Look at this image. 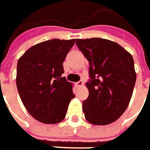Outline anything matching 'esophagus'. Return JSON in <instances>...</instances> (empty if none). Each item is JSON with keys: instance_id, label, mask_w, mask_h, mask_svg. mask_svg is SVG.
Returning <instances> with one entry per match:
<instances>
[{"instance_id": "1", "label": "esophagus", "mask_w": 150, "mask_h": 150, "mask_svg": "<svg viewBox=\"0 0 150 150\" xmlns=\"http://www.w3.org/2000/svg\"><path fill=\"white\" fill-rule=\"evenodd\" d=\"M83 84H84L83 81H79L78 82H76V86H77L78 88H81V87H82V86H83Z\"/></svg>"}]
</instances>
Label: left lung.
Wrapping results in <instances>:
<instances>
[{"instance_id":"1","label":"left lung","mask_w":150,"mask_h":150,"mask_svg":"<svg viewBox=\"0 0 150 150\" xmlns=\"http://www.w3.org/2000/svg\"><path fill=\"white\" fill-rule=\"evenodd\" d=\"M76 45L89 62V94L82 102L85 117L94 125L112 124L125 112L132 96L137 80L133 57L108 39H76Z\"/></svg>"}]
</instances>
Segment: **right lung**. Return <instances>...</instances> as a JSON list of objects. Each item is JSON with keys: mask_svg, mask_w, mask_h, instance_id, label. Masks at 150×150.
I'll list each match as a JSON object with an SVG mask.
<instances>
[{"mask_svg": "<svg viewBox=\"0 0 150 150\" xmlns=\"http://www.w3.org/2000/svg\"><path fill=\"white\" fill-rule=\"evenodd\" d=\"M75 39H50L29 48L17 63L16 85L23 105L36 120L57 124L66 116L73 84L62 77V63Z\"/></svg>", "mask_w": 150, "mask_h": 150, "instance_id": "obj_1", "label": "right lung"}]
</instances>
